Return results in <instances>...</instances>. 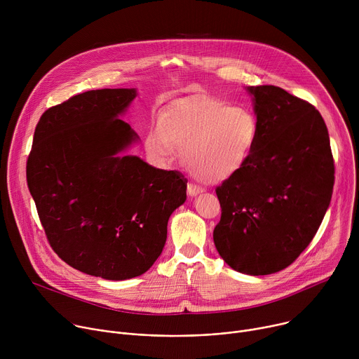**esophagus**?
<instances>
[{"label": "esophagus", "instance_id": "obj_1", "mask_svg": "<svg viewBox=\"0 0 359 359\" xmlns=\"http://www.w3.org/2000/svg\"><path fill=\"white\" fill-rule=\"evenodd\" d=\"M198 193H201V187H198V186H196V184H193V183H189L187 184V194L189 196H196V194H198Z\"/></svg>", "mask_w": 359, "mask_h": 359}]
</instances>
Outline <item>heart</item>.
Here are the masks:
<instances>
[{
    "instance_id": "b5f03b06",
    "label": "heart",
    "mask_w": 359,
    "mask_h": 359,
    "mask_svg": "<svg viewBox=\"0 0 359 359\" xmlns=\"http://www.w3.org/2000/svg\"><path fill=\"white\" fill-rule=\"evenodd\" d=\"M260 137V123L247 108L222 99L179 100L149 126L144 147L159 162L183 147L182 161L198 180L219 183L250 162Z\"/></svg>"
}]
</instances>
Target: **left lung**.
Segmentation results:
<instances>
[{
  "label": "left lung",
  "instance_id": "obj_1",
  "mask_svg": "<svg viewBox=\"0 0 359 359\" xmlns=\"http://www.w3.org/2000/svg\"><path fill=\"white\" fill-rule=\"evenodd\" d=\"M260 137L250 162L216 187L222 217L213 231L236 271L287 269L314 238L330 206L335 166L327 125L314 105L273 86H251Z\"/></svg>",
  "mask_w": 359,
  "mask_h": 359
}]
</instances>
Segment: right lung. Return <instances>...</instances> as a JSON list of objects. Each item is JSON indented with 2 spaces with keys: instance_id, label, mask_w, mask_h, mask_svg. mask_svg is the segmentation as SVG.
Listing matches in <instances>:
<instances>
[{
  "instance_id": "obj_1",
  "label": "right lung",
  "mask_w": 359,
  "mask_h": 359,
  "mask_svg": "<svg viewBox=\"0 0 359 359\" xmlns=\"http://www.w3.org/2000/svg\"><path fill=\"white\" fill-rule=\"evenodd\" d=\"M135 96V89H96L46 109L27 161L49 245L68 266L115 281L158 260L187 187L176 170L118 156L136 139L118 118Z\"/></svg>"
}]
</instances>
